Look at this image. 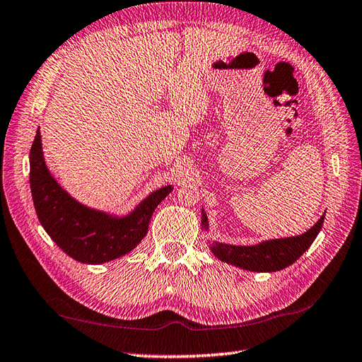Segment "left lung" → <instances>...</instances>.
<instances>
[{
	"label": "left lung",
	"instance_id": "obj_1",
	"mask_svg": "<svg viewBox=\"0 0 362 362\" xmlns=\"http://www.w3.org/2000/svg\"><path fill=\"white\" fill-rule=\"evenodd\" d=\"M325 214L316 221L313 227L308 228L303 235L278 238V240L262 241L255 245H233L214 241L210 244V250L215 257L235 267L250 272H278L283 270L301 257L310 247L315 238L318 236L324 224ZM201 226L209 230V219L204 209L201 210Z\"/></svg>",
	"mask_w": 362,
	"mask_h": 362
}]
</instances>
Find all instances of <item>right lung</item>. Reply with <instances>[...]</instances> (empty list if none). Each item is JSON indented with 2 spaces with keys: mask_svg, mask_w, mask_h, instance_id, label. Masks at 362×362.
<instances>
[{
  "mask_svg": "<svg viewBox=\"0 0 362 362\" xmlns=\"http://www.w3.org/2000/svg\"><path fill=\"white\" fill-rule=\"evenodd\" d=\"M30 190L44 230L70 258L83 264H104L124 257L147 235L158 204L173 190L152 192L127 215H112L87 207L59 186L44 161L40 129L29 155Z\"/></svg>",
  "mask_w": 362,
  "mask_h": 362,
  "instance_id": "1",
  "label": "right lung"
}]
</instances>
